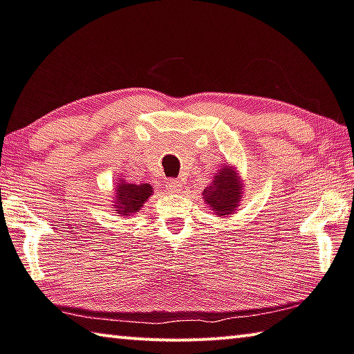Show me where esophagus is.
Masks as SVG:
<instances>
[{
	"mask_svg": "<svg viewBox=\"0 0 354 354\" xmlns=\"http://www.w3.org/2000/svg\"><path fill=\"white\" fill-rule=\"evenodd\" d=\"M165 189L171 192V194H176V192L183 189V184H181V181H179V179H170V181L165 184Z\"/></svg>",
	"mask_w": 354,
	"mask_h": 354,
	"instance_id": "obj_1",
	"label": "esophagus"
}]
</instances>
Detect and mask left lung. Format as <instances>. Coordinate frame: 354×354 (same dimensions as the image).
Listing matches in <instances>:
<instances>
[{
	"label": "left lung",
	"instance_id": "obj_1",
	"mask_svg": "<svg viewBox=\"0 0 354 354\" xmlns=\"http://www.w3.org/2000/svg\"><path fill=\"white\" fill-rule=\"evenodd\" d=\"M205 203L214 207L218 215H229L235 210L241 198L240 179L236 178L235 170L230 167H224L216 173L215 181L203 192Z\"/></svg>",
	"mask_w": 354,
	"mask_h": 354
}]
</instances>
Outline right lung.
I'll return each mask as SVG.
<instances>
[{
  "label": "right lung",
  "mask_w": 354,
  "mask_h": 354,
  "mask_svg": "<svg viewBox=\"0 0 354 354\" xmlns=\"http://www.w3.org/2000/svg\"><path fill=\"white\" fill-rule=\"evenodd\" d=\"M118 195H115V209L120 215H130L138 212L140 205H144L145 199L151 195L150 184H127L120 183L118 187Z\"/></svg>",
  "instance_id": "obj_1"
}]
</instances>
